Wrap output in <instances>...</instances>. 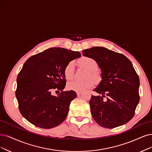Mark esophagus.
I'll return each mask as SVG.
<instances>
[{
    "mask_svg": "<svg viewBox=\"0 0 152 152\" xmlns=\"http://www.w3.org/2000/svg\"><path fill=\"white\" fill-rule=\"evenodd\" d=\"M76 94H77V96H80V95L81 94V92H76Z\"/></svg>",
    "mask_w": 152,
    "mask_h": 152,
    "instance_id": "34e87169",
    "label": "esophagus"
}]
</instances>
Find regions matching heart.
I'll return each mask as SVG.
<instances>
[{"label": "heart", "mask_w": 152, "mask_h": 152, "mask_svg": "<svg viewBox=\"0 0 152 152\" xmlns=\"http://www.w3.org/2000/svg\"><path fill=\"white\" fill-rule=\"evenodd\" d=\"M78 64L87 69L85 72V78H88L83 81H72L67 84V88L69 90L77 92H83L86 89L90 88L93 85V81L88 77H91L95 83H98L101 80V75L97 71L98 64L97 61L91 57L81 58L78 60ZM75 75V64L72 61L67 63L64 69V76L66 80H72Z\"/></svg>", "instance_id": "heart-1"}]
</instances>
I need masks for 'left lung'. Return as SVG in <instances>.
Listing matches in <instances>:
<instances>
[{"mask_svg": "<svg viewBox=\"0 0 152 152\" xmlns=\"http://www.w3.org/2000/svg\"><path fill=\"white\" fill-rule=\"evenodd\" d=\"M82 53L96 60L102 70V80L93 91L102 96H91L89 101L94 120L106 128L126 124L133 117L140 100V80L132 62L103 47H93Z\"/></svg>", "mask_w": 152, "mask_h": 152, "instance_id": "8db88e82", "label": "left lung"}]
</instances>
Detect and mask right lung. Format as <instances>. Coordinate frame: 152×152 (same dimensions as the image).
<instances>
[{"instance_id":"right-lung-1","label":"right lung","mask_w":152,"mask_h":152,"mask_svg":"<svg viewBox=\"0 0 152 152\" xmlns=\"http://www.w3.org/2000/svg\"><path fill=\"white\" fill-rule=\"evenodd\" d=\"M80 53L52 48L34 55L23 65L17 77L15 96L21 115L37 127L49 129L59 125L67 116L74 91H63L66 80L64 69ZM53 90L61 91L58 96Z\"/></svg>"}]
</instances>
